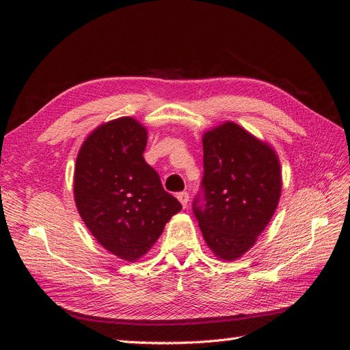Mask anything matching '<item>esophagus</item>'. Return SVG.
Returning <instances> with one entry per match:
<instances>
[{"label":"esophagus","mask_w":350,"mask_h":350,"mask_svg":"<svg viewBox=\"0 0 350 350\" xmlns=\"http://www.w3.org/2000/svg\"><path fill=\"white\" fill-rule=\"evenodd\" d=\"M178 200L181 201V204H183V207H187V204H188V201H189V196H188V193L187 191H183V193H178Z\"/></svg>","instance_id":"obj_1"}]
</instances>
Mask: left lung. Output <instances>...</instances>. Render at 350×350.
I'll return each mask as SVG.
<instances>
[{
	"label": "left lung",
	"instance_id": "obj_1",
	"mask_svg": "<svg viewBox=\"0 0 350 350\" xmlns=\"http://www.w3.org/2000/svg\"><path fill=\"white\" fill-rule=\"evenodd\" d=\"M201 189L193 201L207 245L221 260L247 252L269 225L282 189L279 159L234 122L203 135Z\"/></svg>",
	"mask_w": 350,
	"mask_h": 350
}]
</instances>
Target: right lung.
I'll list each match as a JSON object with an SVG mask.
<instances>
[{"instance_id": "add662e5", "label": "right lung", "mask_w": 350, "mask_h": 350, "mask_svg": "<svg viewBox=\"0 0 350 350\" xmlns=\"http://www.w3.org/2000/svg\"><path fill=\"white\" fill-rule=\"evenodd\" d=\"M147 131L130 116L94 130L83 143L74 172V200L103 248L126 261L149 251L167 220L183 208L144 161Z\"/></svg>"}]
</instances>
